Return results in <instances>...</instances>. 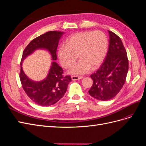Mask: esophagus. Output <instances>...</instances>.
Masks as SVG:
<instances>
[{"label": "esophagus", "mask_w": 146, "mask_h": 146, "mask_svg": "<svg viewBox=\"0 0 146 146\" xmlns=\"http://www.w3.org/2000/svg\"><path fill=\"white\" fill-rule=\"evenodd\" d=\"M71 78L72 80H80V79L83 78V77L77 76H73L71 77Z\"/></svg>", "instance_id": "1"}]
</instances>
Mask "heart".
<instances>
[{"instance_id": "1", "label": "heart", "mask_w": 146, "mask_h": 146, "mask_svg": "<svg viewBox=\"0 0 146 146\" xmlns=\"http://www.w3.org/2000/svg\"><path fill=\"white\" fill-rule=\"evenodd\" d=\"M108 40L101 31H86L76 33L66 40V45L61 46L58 58L64 68H69L76 62L77 56L79 61L69 70L74 75L88 73L91 68L99 67L107 54Z\"/></svg>"}]
</instances>
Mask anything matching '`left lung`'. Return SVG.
<instances>
[{"instance_id": "8db88e82", "label": "left lung", "mask_w": 146, "mask_h": 146, "mask_svg": "<svg viewBox=\"0 0 146 146\" xmlns=\"http://www.w3.org/2000/svg\"><path fill=\"white\" fill-rule=\"evenodd\" d=\"M109 48L104 62L91 74L93 84L89 94L96 99L106 101L114 98L124 85L129 70L127 52L121 38L108 31Z\"/></svg>"}]
</instances>
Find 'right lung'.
<instances>
[{"label": "right lung", "mask_w": 146, "mask_h": 146, "mask_svg": "<svg viewBox=\"0 0 146 146\" xmlns=\"http://www.w3.org/2000/svg\"><path fill=\"white\" fill-rule=\"evenodd\" d=\"M64 32L50 31L35 38L25 48L21 62L19 77L25 93L35 104L42 107L54 105L63 98L71 82L70 76H64L63 70L55 61H52L46 78L40 82L33 81L26 76L22 68L24 60L37 49H46L50 53L52 60H56V49L59 40Z\"/></svg>", "instance_id": "add662e5"}]
</instances>
